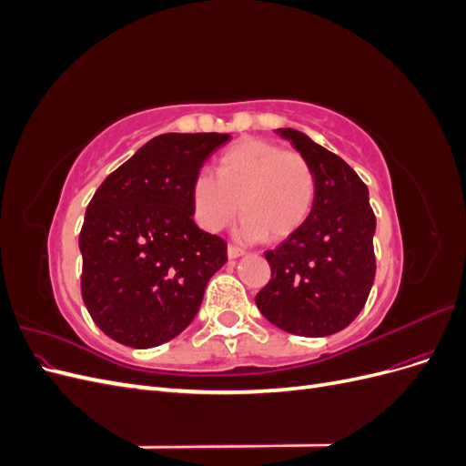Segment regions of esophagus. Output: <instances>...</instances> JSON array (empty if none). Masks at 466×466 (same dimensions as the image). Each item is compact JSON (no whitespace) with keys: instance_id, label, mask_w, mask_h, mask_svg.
<instances>
[{"instance_id":"obj_1","label":"esophagus","mask_w":466,"mask_h":466,"mask_svg":"<svg viewBox=\"0 0 466 466\" xmlns=\"http://www.w3.org/2000/svg\"><path fill=\"white\" fill-rule=\"evenodd\" d=\"M243 255H245L243 248H237V247H233V245L228 247V257H229L231 260H235V258H238V257H243Z\"/></svg>"}]
</instances>
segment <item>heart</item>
I'll list each match as a JSON object with an SVG mask.
<instances>
[{
  "mask_svg": "<svg viewBox=\"0 0 466 466\" xmlns=\"http://www.w3.org/2000/svg\"><path fill=\"white\" fill-rule=\"evenodd\" d=\"M214 173L196 177L190 190L194 218L209 233L221 231L241 209L238 235L245 241H284L311 216L317 178L298 151L245 137L221 151Z\"/></svg>",
  "mask_w": 466,
  "mask_h": 466,
  "instance_id": "heart-1",
  "label": "heart"
}]
</instances>
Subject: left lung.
Instances as JSON below:
<instances>
[{
    "label": "left lung",
    "instance_id": "8db88e82",
    "mask_svg": "<svg viewBox=\"0 0 466 466\" xmlns=\"http://www.w3.org/2000/svg\"><path fill=\"white\" fill-rule=\"evenodd\" d=\"M276 132L311 163L317 196L301 228L264 255L272 279L258 291L257 307L289 334L330 336L360 315L375 279L370 190L344 159L303 132Z\"/></svg>",
    "mask_w": 466,
    "mask_h": 466
}]
</instances>
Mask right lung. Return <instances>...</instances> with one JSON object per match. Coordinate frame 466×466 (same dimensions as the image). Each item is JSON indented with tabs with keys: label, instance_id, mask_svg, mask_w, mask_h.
I'll return each instance as SVG.
<instances>
[{
	"label": "right lung",
	"instance_id": "right-lung-1",
	"mask_svg": "<svg viewBox=\"0 0 466 466\" xmlns=\"http://www.w3.org/2000/svg\"><path fill=\"white\" fill-rule=\"evenodd\" d=\"M229 134H161L110 173L79 235L81 295L95 324L130 348L173 340L194 320L228 245L194 223L190 190Z\"/></svg>",
	"mask_w": 466,
	"mask_h": 466
}]
</instances>
